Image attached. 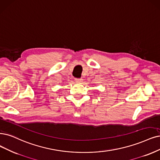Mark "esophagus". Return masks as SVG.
Wrapping results in <instances>:
<instances>
[{"label":"esophagus","instance_id":"34e87169","mask_svg":"<svg viewBox=\"0 0 160 160\" xmlns=\"http://www.w3.org/2000/svg\"><path fill=\"white\" fill-rule=\"evenodd\" d=\"M75 81L78 82V83H81L83 81V80H82V78H75Z\"/></svg>","mask_w":160,"mask_h":160}]
</instances>
